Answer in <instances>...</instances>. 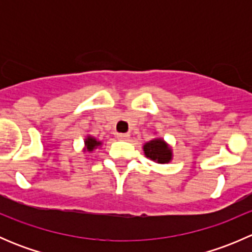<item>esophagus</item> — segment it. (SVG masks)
<instances>
[{"mask_svg": "<svg viewBox=\"0 0 252 252\" xmlns=\"http://www.w3.org/2000/svg\"><path fill=\"white\" fill-rule=\"evenodd\" d=\"M117 138H118L119 140H128V139H129V134H123V133L117 134Z\"/></svg>", "mask_w": 252, "mask_h": 252, "instance_id": "1", "label": "esophagus"}]
</instances>
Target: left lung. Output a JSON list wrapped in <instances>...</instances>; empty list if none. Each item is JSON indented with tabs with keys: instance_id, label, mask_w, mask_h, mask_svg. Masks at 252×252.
I'll return each mask as SVG.
<instances>
[{
	"instance_id": "obj_1",
	"label": "left lung",
	"mask_w": 252,
	"mask_h": 252,
	"mask_svg": "<svg viewBox=\"0 0 252 252\" xmlns=\"http://www.w3.org/2000/svg\"><path fill=\"white\" fill-rule=\"evenodd\" d=\"M142 149H144L145 156L157 163H168L173 157L171 147L161 138H156L146 142Z\"/></svg>"
}]
</instances>
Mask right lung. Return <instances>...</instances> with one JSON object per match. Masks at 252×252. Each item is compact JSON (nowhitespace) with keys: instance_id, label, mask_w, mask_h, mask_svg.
<instances>
[{"instance_id":"add662e5","label":"right lung","mask_w":252,"mask_h":252,"mask_svg":"<svg viewBox=\"0 0 252 252\" xmlns=\"http://www.w3.org/2000/svg\"><path fill=\"white\" fill-rule=\"evenodd\" d=\"M84 142H85V151H89V152L94 151L96 147H98L101 145V141H97L95 138H93V136L90 135L86 136L85 141Z\"/></svg>"}]
</instances>
